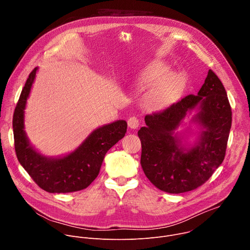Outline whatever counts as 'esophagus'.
<instances>
[{"instance_id":"1","label":"esophagus","mask_w":250,"mask_h":250,"mask_svg":"<svg viewBox=\"0 0 250 250\" xmlns=\"http://www.w3.org/2000/svg\"><path fill=\"white\" fill-rule=\"evenodd\" d=\"M127 125L130 128H137L139 125V120L136 117H130L127 120Z\"/></svg>"}]
</instances>
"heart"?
<instances>
[{
  "label": "heart",
  "instance_id": "obj_1",
  "mask_svg": "<svg viewBox=\"0 0 250 250\" xmlns=\"http://www.w3.org/2000/svg\"><path fill=\"white\" fill-rule=\"evenodd\" d=\"M168 74L169 68L165 64L153 63L147 66L139 75L137 84L140 87L154 85L146 97V104L148 109H161L173 100L179 80L177 78H171L167 81H163Z\"/></svg>",
  "mask_w": 250,
  "mask_h": 250
}]
</instances>
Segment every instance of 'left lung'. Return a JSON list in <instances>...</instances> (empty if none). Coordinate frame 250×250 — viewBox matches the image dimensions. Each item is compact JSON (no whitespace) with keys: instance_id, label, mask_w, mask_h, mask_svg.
Listing matches in <instances>:
<instances>
[{"instance_id":"1","label":"left lung","mask_w":250,"mask_h":250,"mask_svg":"<svg viewBox=\"0 0 250 250\" xmlns=\"http://www.w3.org/2000/svg\"><path fill=\"white\" fill-rule=\"evenodd\" d=\"M197 105L200 112L195 118L206 130L198 145L187 150L181 146L173 130ZM145 120L146 126L137 132L141 141L140 164L159 190L170 194L195 190L223 163L231 127V108L226 89L212 70H208L198 95H188Z\"/></svg>"}]
</instances>
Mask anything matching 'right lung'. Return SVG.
Masks as SVG:
<instances>
[{"label": "right lung", "mask_w": 250, "mask_h": 250, "mask_svg": "<svg viewBox=\"0 0 250 250\" xmlns=\"http://www.w3.org/2000/svg\"><path fill=\"white\" fill-rule=\"evenodd\" d=\"M37 70L34 68L28 75L13 117L17 157L42 190L48 193L81 191L96 179L105 153L125 136L127 124L118 121L97 128L78 149L65 157L53 159L42 156L30 146L23 130V111Z\"/></svg>", "instance_id": "obj_1"}]
</instances>
